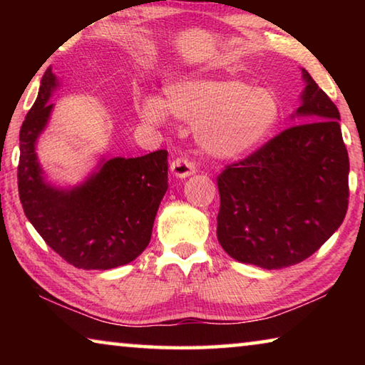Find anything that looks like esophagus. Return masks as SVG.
<instances>
[{
    "label": "esophagus",
    "mask_w": 365,
    "mask_h": 365,
    "mask_svg": "<svg viewBox=\"0 0 365 365\" xmlns=\"http://www.w3.org/2000/svg\"><path fill=\"white\" fill-rule=\"evenodd\" d=\"M170 172L174 174L175 178H187V177L195 174L196 165L187 158H177L172 160Z\"/></svg>",
    "instance_id": "obj_1"
}]
</instances>
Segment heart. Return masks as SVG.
<instances>
[{"instance_id": "heart-1", "label": "heart", "mask_w": 365, "mask_h": 365, "mask_svg": "<svg viewBox=\"0 0 365 365\" xmlns=\"http://www.w3.org/2000/svg\"><path fill=\"white\" fill-rule=\"evenodd\" d=\"M138 114L160 123L169 113L196 123V138L220 159H238L256 151L274 132L282 104L270 88L240 78L190 77L165 86V96L146 95L137 103Z\"/></svg>"}]
</instances>
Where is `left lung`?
Wrapping results in <instances>:
<instances>
[{"instance_id":"8db88e82","label":"left lung","mask_w":365,"mask_h":365,"mask_svg":"<svg viewBox=\"0 0 365 365\" xmlns=\"http://www.w3.org/2000/svg\"><path fill=\"white\" fill-rule=\"evenodd\" d=\"M302 78L306 88L292 117L309 122L287 128L219 175L217 240L238 262L272 270L304 261L348 211L339 113L306 69Z\"/></svg>"}]
</instances>
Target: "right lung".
Instances as JSON below:
<instances>
[{"label": "right lung", "instance_id": "add662e5", "mask_svg": "<svg viewBox=\"0 0 365 365\" xmlns=\"http://www.w3.org/2000/svg\"><path fill=\"white\" fill-rule=\"evenodd\" d=\"M59 82L51 69L21 127L17 168L19 197L30 224L49 248L77 269L108 270L125 265L146 250L160 201L168 191V151L141 158H101L76 187L46 180L36 140L51 115Z\"/></svg>", "mask_w": 365, "mask_h": 365}]
</instances>
